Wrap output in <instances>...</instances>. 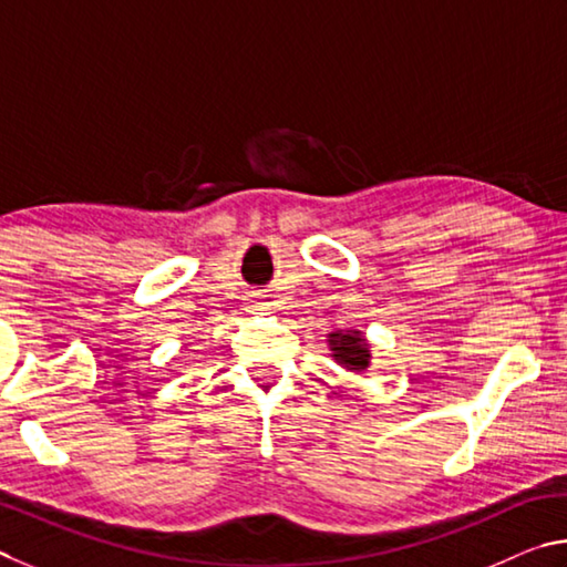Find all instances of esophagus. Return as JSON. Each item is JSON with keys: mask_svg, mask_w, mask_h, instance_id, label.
<instances>
[{"mask_svg": "<svg viewBox=\"0 0 567 567\" xmlns=\"http://www.w3.org/2000/svg\"><path fill=\"white\" fill-rule=\"evenodd\" d=\"M246 309L251 311V313H258V311H266V301L261 299V296H251V299H248V303H246Z\"/></svg>", "mask_w": 567, "mask_h": 567, "instance_id": "34e87169", "label": "esophagus"}]
</instances>
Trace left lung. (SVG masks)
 <instances>
[{"mask_svg":"<svg viewBox=\"0 0 567 567\" xmlns=\"http://www.w3.org/2000/svg\"><path fill=\"white\" fill-rule=\"evenodd\" d=\"M326 343L331 349V359L343 371L361 375L371 369V343L359 329H336L326 336Z\"/></svg>","mask_w":567,"mask_h":567,"instance_id":"obj_1","label":"left lung"}]
</instances>
